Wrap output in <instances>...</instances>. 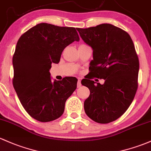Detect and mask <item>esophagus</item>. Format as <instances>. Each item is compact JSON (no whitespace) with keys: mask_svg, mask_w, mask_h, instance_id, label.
I'll list each match as a JSON object with an SVG mask.
<instances>
[{"mask_svg":"<svg viewBox=\"0 0 151 151\" xmlns=\"http://www.w3.org/2000/svg\"><path fill=\"white\" fill-rule=\"evenodd\" d=\"M77 86L78 88H79V87L81 86V79L78 78V83H77Z\"/></svg>","mask_w":151,"mask_h":151,"instance_id":"esophagus-1","label":"esophagus"}]
</instances>
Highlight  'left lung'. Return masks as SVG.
<instances>
[{"label":"left lung","instance_id":"1","mask_svg":"<svg viewBox=\"0 0 151 151\" xmlns=\"http://www.w3.org/2000/svg\"><path fill=\"white\" fill-rule=\"evenodd\" d=\"M77 30L93 49L91 76L81 81L90 90L84 110L96 122L109 123L127 111L138 86L139 59L133 42L127 32L112 24ZM93 77L104 79L105 83L95 84L90 80Z\"/></svg>","mask_w":151,"mask_h":151}]
</instances>
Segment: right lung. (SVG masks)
I'll use <instances>...</instances> for the list:
<instances>
[{"mask_svg":"<svg viewBox=\"0 0 151 151\" xmlns=\"http://www.w3.org/2000/svg\"><path fill=\"white\" fill-rule=\"evenodd\" d=\"M80 40L74 27L41 23L24 33L13 56V85L24 109L42 122L53 121L64 112L68 98L77 87V78H50L52 63H58L63 50Z\"/></svg>","mask_w":151,"mask_h":151,"instance_id":"right-lung-1","label":"right lung"}]
</instances>
